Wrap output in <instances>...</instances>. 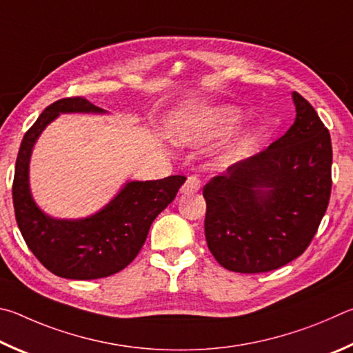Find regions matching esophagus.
I'll return each instance as SVG.
<instances>
[{"label":"esophagus","mask_w":353,"mask_h":353,"mask_svg":"<svg viewBox=\"0 0 353 353\" xmlns=\"http://www.w3.org/2000/svg\"><path fill=\"white\" fill-rule=\"evenodd\" d=\"M201 189V178L199 175H189L186 183L183 184V194H196Z\"/></svg>","instance_id":"esophagus-1"}]
</instances>
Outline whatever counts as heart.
I'll list each match as a JSON object with an SVG mask.
<instances>
[{
	"mask_svg": "<svg viewBox=\"0 0 353 353\" xmlns=\"http://www.w3.org/2000/svg\"><path fill=\"white\" fill-rule=\"evenodd\" d=\"M239 117V113L232 108H225L219 111L217 114L212 117H208L205 121H195L192 123H188L186 127H183L180 132V138L183 141H201L206 139L209 136H212L219 132V130L231 125L232 122H236Z\"/></svg>",
	"mask_w": 353,
	"mask_h": 353,
	"instance_id": "heart-1",
	"label": "heart"
}]
</instances>
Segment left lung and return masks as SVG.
Instances as JSON below:
<instances>
[{
	"label": "left lung",
	"instance_id": "8db88e82",
	"mask_svg": "<svg viewBox=\"0 0 353 353\" xmlns=\"http://www.w3.org/2000/svg\"><path fill=\"white\" fill-rule=\"evenodd\" d=\"M293 101L285 134L203 188L208 248L230 271L267 273L298 259L329 206L330 133L299 92Z\"/></svg>",
	"mask_w": 353,
	"mask_h": 353
}]
</instances>
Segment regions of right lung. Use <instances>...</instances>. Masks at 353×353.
Masks as SVG:
<instances>
[{
	"mask_svg": "<svg viewBox=\"0 0 353 353\" xmlns=\"http://www.w3.org/2000/svg\"><path fill=\"white\" fill-rule=\"evenodd\" d=\"M102 111L82 96L55 101L23 136L15 163L12 199L17 225L43 267L65 279H101L132 263L145 243L153 220L186 181L183 175L132 181L107 208L83 220H54L43 214L29 192V158L37 138L60 113Z\"/></svg>",
	"mask_w": 353,
	"mask_h": 353,
	"instance_id": "1",
	"label": "right lung"
}]
</instances>
